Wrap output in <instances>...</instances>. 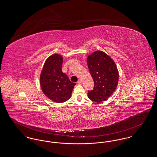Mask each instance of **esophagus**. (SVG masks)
Segmentation results:
<instances>
[{
    "label": "esophagus",
    "instance_id": "34e87169",
    "mask_svg": "<svg viewBox=\"0 0 157 157\" xmlns=\"http://www.w3.org/2000/svg\"><path fill=\"white\" fill-rule=\"evenodd\" d=\"M77 83H78V84H79V85H82V82L81 80H79V81H78L77 82Z\"/></svg>",
    "mask_w": 157,
    "mask_h": 157
}]
</instances>
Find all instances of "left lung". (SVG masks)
I'll return each instance as SVG.
<instances>
[{
    "label": "left lung",
    "mask_w": 157,
    "mask_h": 157,
    "mask_svg": "<svg viewBox=\"0 0 157 157\" xmlns=\"http://www.w3.org/2000/svg\"><path fill=\"white\" fill-rule=\"evenodd\" d=\"M88 67L94 82L88 97L93 101L107 100L116 90L119 81L116 65L110 56L102 51H96L87 58Z\"/></svg>",
    "instance_id": "8db88e82"
}]
</instances>
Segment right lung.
<instances>
[{"instance_id":"add662e5","label":"right lung","mask_w":157,"mask_h":157,"mask_svg":"<svg viewBox=\"0 0 157 157\" xmlns=\"http://www.w3.org/2000/svg\"><path fill=\"white\" fill-rule=\"evenodd\" d=\"M63 57L53 55L47 59L40 75L41 88L51 100L63 102L69 100L76 83L72 82L62 71Z\"/></svg>"}]
</instances>
